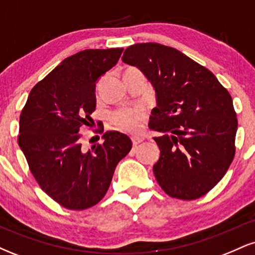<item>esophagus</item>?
<instances>
[{
	"mask_svg": "<svg viewBox=\"0 0 255 255\" xmlns=\"http://www.w3.org/2000/svg\"><path fill=\"white\" fill-rule=\"evenodd\" d=\"M141 141H142V137H140V136H131V142H133L134 147H136V146L139 145Z\"/></svg>",
	"mask_w": 255,
	"mask_h": 255,
	"instance_id": "esophagus-1",
	"label": "esophagus"
}]
</instances>
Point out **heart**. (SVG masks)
I'll return each mask as SVG.
<instances>
[{
    "mask_svg": "<svg viewBox=\"0 0 255 255\" xmlns=\"http://www.w3.org/2000/svg\"><path fill=\"white\" fill-rule=\"evenodd\" d=\"M145 118V110L142 108L121 109L114 113L113 121L119 127L127 130H136Z\"/></svg>",
    "mask_w": 255,
    "mask_h": 255,
    "instance_id": "obj_1",
    "label": "heart"
}]
</instances>
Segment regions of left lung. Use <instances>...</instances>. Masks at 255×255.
<instances>
[{"instance_id":"obj_1","label":"left lung","mask_w":255,"mask_h":255,"mask_svg":"<svg viewBox=\"0 0 255 255\" xmlns=\"http://www.w3.org/2000/svg\"><path fill=\"white\" fill-rule=\"evenodd\" d=\"M122 61L135 66L156 91L150 129L160 150L153 174L171 198L194 200L209 193L235 156L238 119L233 99L212 72L170 46L139 43Z\"/></svg>"}]
</instances>
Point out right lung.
<instances>
[{
	"label": "right lung",
	"instance_id": "right-lung-1",
	"mask_svg": "<svg viewBox=\"0 0 255 255\" xmlns=\"http://www.w3.org/2000/svg\"><path fill=\"white\" fill-rule=\"evenodd\" d=\"M124 49H89L64 58L36 84L20 114L19 142L40 188L61 206H95L109 189L116 165L131 148L124 133H103V144L85 151L83 127L93 124L96 83L118 63Z\"/></svg>",
	"mask_w": 255,
	"mask_h": 255
}]
</instances>
